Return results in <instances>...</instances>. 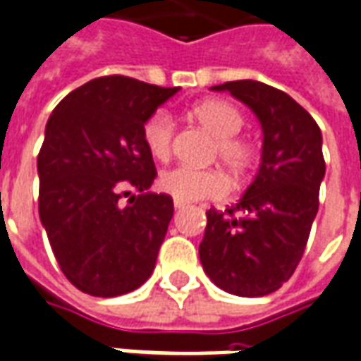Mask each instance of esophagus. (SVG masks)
Listing matches in <instances>:
<instances>
[{
	"instance_id": "1",
	"label": "esophagus",
	"mask_w": 361,
	"mask_h": 361,
	"mask_svg": "<svg viewBox=\"0 0 361 361\" xmlns=\"http://www.w3.org/2000/svg\"><path fill=\"white\" fill-rule=\"evenodd\" d=\"M173 206H175L176 209L185 208V202H180V200H173Z\"/></svg>"
}]
</instances>
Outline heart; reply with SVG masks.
Returning <instances> with one entry per match:
<instances>
[{
	"instance_id": "b5f03b06",
	"label": "heart",
	"mask_w": 361,
	"mask_h": 361,
	"mask_svg": "<svg viewBox=\"0 0 361 361\" xmlns=\"http://www.w3.org/2000/svg\"><path fill=\"white\" fill-rule=\"evenodd\" d=\"M190 114L216 135V155L233 176H243L252 161V145L241 137L243 128L241 112L227 101L209 99L194 104ZM176 124L167 111L152 112L142 126V137L152 157L165 161L173 152ZM159 186L175 200H221L229 190L227 178L216 169H194L186 165H176L163 171L159 176Z\"/></svg>"
}]
</instances>
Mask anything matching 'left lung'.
<instances>
[{"instance_id":"1","label":"left lung","mask_w":361,"mask_h":361,"mask_svg":"<svg viewBox=\"0 0 361 361\" xmlns=\"http://www.w3.org/2000/svg\"><path fill=\"white\" fill-rule=\"evenodd\" d=\"M250 106L262 124V163L243 198L208 209L200 262L217 288L268 295L295 272L319 209L323 137L313 116L290 94L252 79L212 87Z\"/></svg>"}]
</instances>
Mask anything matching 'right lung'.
<instances>
[{
    "mask_svg": "<svg viewBox=\"0 0 361 361\" xmlns=\"http://www.w3.org/2000/svg\"><path fill=\"white\" fill-rule=\"evenodd\" d=\"M176 91L104 75L63 97L48 118L38 214L63 276L83 293L116 298L152 276L173 198L145 192L157 171L142 126Z\"/></svg>",
    "mask_w": 361,
    "mask_h": 361,
    "instance_id": "right-lung-1",
    "label": "right lung"
}]
</instances>
